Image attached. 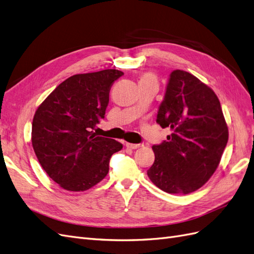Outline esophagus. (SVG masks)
I'll use <instances>...</instances> for the list:
<instances>
[{
    "instance_id": "34e87169",
    "label": "esophagus",
    "mask_w": 254,
    "mask_h": 254,
    "mask_svg": "<svg viewBox=\"0 0 254 254\" xmlns=\"http://www.w3.org/2000/svg\"><path fill=\"white\" fill-rule=\"evenodd\" d=\"M126 147L130 148V149H136L142 147L141 144H131V143H126Z\"/></svg>"
}]
</instances>
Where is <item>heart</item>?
<instances>
[{"label":"heart","mask_w":254,"mask_h":254,"mask_svg":"<svg viewBox=\"0 0 254 254\" xmlns=\"http://www.w3.org/2000/svg\"><path fill=\"white\" fill-rule=\"evenodd\" d=\"M140 81H155V78H153V76L150 75V74H147L143 76V77L141 78Z\"/></svg>","instance_id":"b5f03b06"}]
</instances>
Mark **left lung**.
I'll return each instance as SVG.
<instances>
[{
  "label": "left lung",
  "mask_w": 254,
  "mask_h": 254,
  "mask_svg": "<svg viewBox=\"0 0 254 254\" xmlns=\"http://www.w3.org/2000/svg\"><path fill=\"white\" fill-rule=\"evenodd\" d=\"M157 123L173 133L152 145L151 182L170 194H189L201 188L216 171L228 143V127L219 99L194 75L170 74Z\"/></svg>",
  "instance_id": "left-lung-1"
}]
</instances>
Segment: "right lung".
<instances>
[{
	"instance_id": "1",
	"label": "right lung",
	"mask_w": 254,
	"mask_h": 254,
	"mask_svg": "<svg viewBox=\"0 0 254 254\" xmlns=\"http://www.w3.org/2000/svg\"><path fill=\"white\" fill-rule=\"evenodd\" d=\"M123 74L109 68L71 76L37 109L32 127L35 153L45 173L64 190L94 187L108 174L111 156L123 148L92 131L105 118L110 88Z\"/></svg>"
}]
</instances>
